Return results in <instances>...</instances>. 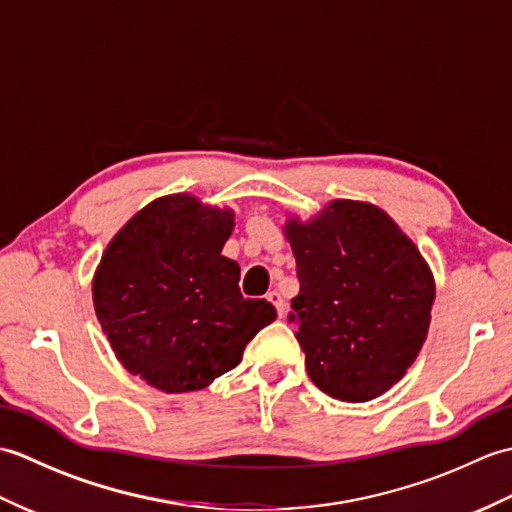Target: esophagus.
Listing matches in <instances>:
<instances>
[{"instance_id": "obj_1", "label": "esophagus", "mask_w": 512, "mask_h": 512, "mask_svg": "<svg viewBox=\"0 0 512 512\" xmlns=\"http://www.w3.org/2000/svg\"><path fill=\"white\" fill-rule=\"evenodd\" d=\"M268 301L273 303L279 317H284V314H286V299L281 297V292H277V290H270V292H268Z\"/></svg>"}]
</instances>
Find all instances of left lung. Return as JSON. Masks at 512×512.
Instances as JSON below:
<instances>
[{"label":"left lung","instance_id":"obj_1","mask_svg":"<svg viewBox=\"0 0 512 512\" xmlns=\"http://www.w3.org/2000/svg\"><path fill=\"white\" fill-rule=\"evenodd\" d=\"M299 295L288 321L312 383L345 402H367L416 361L436 284L416 244L369 202L332 200L310 222L290 217Z\"/></svg>","mask_w":512,"mask_h":512}]
</instances>
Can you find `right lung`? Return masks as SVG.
I'll return each mask as SVG.
<instances>
[{
    "mask_svg": "<svg viewBox=\"0 0 512 512\" xmlns=\"http://www.w3.org/2000/svg\"><path fill=\"white\" fill-rule=\"evenodd\" d=\"M233 226L231 209L176 193L140 209L107 244L92 299L129 374L167 394L204 389L275 321L273 303L242 297L239 266L222 255Z\"/></svg>",
    "mask_w": 512,
    "mask_h": 512,
    "instance_id": "obj_1",
    "label": "right lung"
}]
</instances>
